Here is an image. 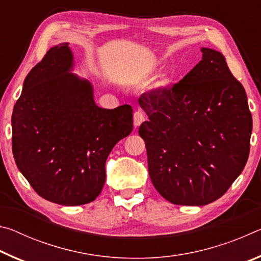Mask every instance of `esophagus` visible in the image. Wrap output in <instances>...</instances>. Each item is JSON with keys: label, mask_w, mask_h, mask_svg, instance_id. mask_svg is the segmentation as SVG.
<instances>
[{"label": "esophagus", "mask_w": 261, "mask_h": 261, "mask_svg": "<svg viewBox=\"0 0 261 261\" xmlns=\"http://www.w3.org/2000/svg\"><path fill=\"white\" fill-rule=\"evenodd\" d=\"M145 121V115L141 110H137L134 114V124L136 127H138L141 123Z\"/></svg>", "instance_id": "esophagus-1"}]
</instances>
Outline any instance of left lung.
I'll list each match as a JSON object with an SVG mask.
<instances>
[{"label":"left lung","instance_id":"1","mask_svg":"<svg viewBox=\"0 0 261 261\" xmlns=\"http://www.w3.org/2000/svg\"><path fill=\"white\" fill-rule=\"evenodd\" d=\"M202 59L171 88L139 98L148 121L139 126L148 174L175 205L202 206L222 197L244 169L252 116L244 87L220 51Z\"/></svg>","mask_w":261,"mask_h":261}]
</instances>
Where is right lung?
<instances>
[{
	"mask_svg": "<svg viewBox=\"0 0 261 261\" xmlns=\"http://www.w3.org/2000/svg\"><path fill=\"white\" fill-rule=\"evenodd\" d=\"M73 65L68 42L51 47L26 76L11 117L19 171L39 196L64 206L99 196L109 153L134 129L131 106H96Z\"/></svg>",
	"mask_w": 261,
	"mask_h": 261,
	"instance_id": "1",
	"label": "right lung"
}]
</instances>
